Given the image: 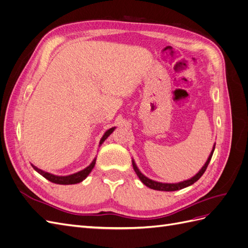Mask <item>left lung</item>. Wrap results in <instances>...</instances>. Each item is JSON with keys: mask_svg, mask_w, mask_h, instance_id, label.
Listing matches in <instances>:
<instances>
[{"mask_svg": "<svg viewBox=\"0 0 248 248\" xmlns=\"http://www.w3.org/2000/svg\"><path fill=\"white\" fill-rule=\"evenodd\" d=\"M214 149H215V145L213 146V149L211 153H210L208 159L206 161V163L204 164V167H202L200 171L198 172V174L196 176H193L192 178L188 179V180H185V181H182V182H179V183H161V182H157V181H153V180L147 178L146 176H144L141 174V172L140 171V170L138 169L137 164L134 163V160H132V166H133V170L134 171L137 172L138 177L140 178V181L144 183L147 187H149V188L151 189H155V190H161V191H175V190H179V189H182V188H185V187L187 186H190L192 185L194 182H197L198 180L202 176V174H204L208 164L210 162V160H211V157L213 155V152H214Z\"/></svg>", "mask_w": 248, "mask_h": 248, "instance_id": "left-lung-1", "label": "left lung"}]
</instances>
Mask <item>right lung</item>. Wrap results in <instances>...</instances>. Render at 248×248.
Instances as JSON below:
<instances>
[{
    "mask_svg": "<svg viewBox=\"0 0 248 248\" xmlns=\"http://www.w3.org/2000/svg\"><path fill=\"white\" fill-rule=\"evenodd\" d=\"M114 130H115V127H112V128L107 130V132L104 133L103 137L101 138L100 144H99V145H101L102 142L108 138L109 134H110L112 131H114ZM95 162H96V158H95V159L92 161V163L90 164L89 167H87L85 170H80V171H78V172H76V174H72V175H69V176H56V175L49 174V172L44 171V170H40V169H38V168H36L35 166H33V164H32V167H33V169H34L37 172H39V174H40L41 176H43L44 178L47 179L48 181H50V182H52V183L63 184V185H69V184H77V183H79V182L82 181V180H85V179L88 177V175L90 174V172H91V170H93V168H94V166H95Z\"/></svg>",
    "mask_w": 248,
    "mask_h": 248,
    "instance_id": "add662e5",
    "label": "right lung"
}]
</instances>
